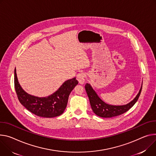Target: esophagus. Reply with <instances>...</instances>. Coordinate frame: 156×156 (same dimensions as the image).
<instances>
[{
	"instance_id": "1",
	"label": "esophagus",
	"mask_w": 156,
	"mask_h": 156,
	"mask_svg": "<svg viewBox=\"0 0 156 156\" xmlns=\"http://www.w3.org/2000/svg\"><path fill=\"white\" fill-rule=\"evenodd\" d=\"M85 73H80L76 75V79L80 84H83L84 83V81H85Z\"/></svg>"
}]
</instances>
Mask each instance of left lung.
I'll use <instances>...</instances> for the list:
<instances>
[{
  "label": "left lung",
  "mask_w": 156,
  "mask_h": 156,
  "mask_svg": "<svg viewBox=\"0 0 156 156\" xmlns=\"http://www.w3.org/2000/svg\"><path fill=\"white\" fill-rule=\"evenodd\" d=\"M142 86L135 98L128 104L122 106H114L106 104L101 100L90 84H85V90L89 98L93 111L97 116L102 118H112L121 115L131 108L137 101L142 90Z\"/></svg>",
  "instance_id": "8db88e82"
}]
</instances>
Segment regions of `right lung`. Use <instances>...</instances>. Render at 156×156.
<instances>
[{"label":"right lung","instance_id":"right-lung-1","mask_svg":"<svg viewBox=\"0 0 156 156\" xmlns=\"http://www.w3.org/2000/svg\"><path fill=\"white\" fill-rule=\"evenodd\" d=\"M78 83L76 78L68 80L59 89L47 97L39 98L27 93L19 83L16 69L14 71V85L20 103L33 114L43 118H54L63 114L69 95Z\"/></svg>","mask_w":156,"mask_h":156}]
</instances>
